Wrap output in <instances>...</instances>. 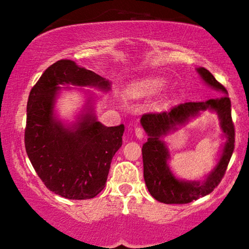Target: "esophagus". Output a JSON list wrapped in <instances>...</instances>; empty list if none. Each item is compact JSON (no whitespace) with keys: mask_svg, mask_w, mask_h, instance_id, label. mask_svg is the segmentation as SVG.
I'll return each mask as SVG.
<instances>
[{"mask_svg":"<svg viewBox=\"0 0 249 249\" xmlns=\"http://www.w3.org/2000/svg\"><path fill=\"white\" fill-rule=\"evenodd\" d=\"M134 134H136L137 138L142 139V137H144V134H145V132H144V128L141 127V126H137L136 128H134Z\"/></svg>","mask_w":249,"mask_h":249,"instance_id":"obj_1","label":"esophagus"}]
</instances>
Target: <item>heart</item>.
Returning <instances> with one entry per match:
<instances>
[{
    "label": "heart",
    "mask_w": 249,
    "mask_h": 249,
    "mask_svg": "<svg viewBox=\"0 0 249 249\" xmlns=\"http://www.w3.org/2000/svg\"><path fill=\"white\" fill-rule=\"evenodd\" d=\"M165 87V81H162L160 78H153V79H147L139 84H137L136 87L132 88L131 90V95L133 96H142V95H152V93L158 92L159 90H161Z\"/></svg>",
    "instance_id": "b5f03b06"
}]
</instances>
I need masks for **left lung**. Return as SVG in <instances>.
<instances>
[{"label": "left lung", "instance_id": "obj_1", "mask_svg": "<svg viewBox=\"0 0 249 249\" xmlns=\"http://www.w3.org/2000/svg\"><path fill=\"white\" fill-rule=\"evenodd\" d=\"M196 71L205 83L220 91L221 96L211 98L206 102L181 103L173 107L170 111L145 113L141 119L142 127L148 136L147 142L142 148L145 184L151 196L164 204H188L210 194L224 178L234 151L235 132L227 90L207 69L199 68ZM206 109L215 110L218 113L223 132L226 136L223 154L217 166L204 182L180 180L173 176L168 167L167 160L169 155L160 137L174 129L177 124H184L190 118L197 115L200 110Z\"/></svg>", "mask_w": 249, "mask_h": 249}]
</instances>
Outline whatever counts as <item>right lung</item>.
Listing matches in <instances>:
<instances>
[{
  "mask_svg": "<svg viewBox=\"0 0 249 249\" xmlns=\"http://www.w3.org/2000/svg\"><path fill=\"white\" fill-rule=\"evenodd\" d=\"M64 84L110 90V82L70 59L50 65L28 99L25 151L48 190L71 200L91 199L105 187L124 125L107 127L87 112L71 127L64 126L53 117L59 85Z\"/></svg>",
  "mask_w": 249,
  "mask_h": 249,
  "instance_id": "add662e5",
  "label": "right lung"
}]
</instances>
